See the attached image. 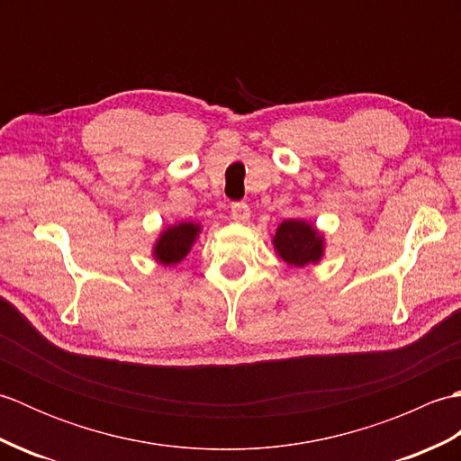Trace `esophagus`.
Wrapping results in <instances>:
<instances>
[{"label": "esophagus", "mask_w": 461, "mask_h": 461, "mask_svg": "<svg viewBox=\"0 0 461 461\" xmlns=\"http://www.w3.org/2000/svg\"><path fill=\"white\" fill-rule=\"evenodd\" d=\"M230 215H231V220H236V221H248L249 215H251V210H249L248 203L238 202V203L231 205Z\"/></svg>", "instance_id": "1"}]
</instances>
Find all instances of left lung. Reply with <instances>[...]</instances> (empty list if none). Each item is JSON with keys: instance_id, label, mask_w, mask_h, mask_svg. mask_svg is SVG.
Instances as JSON below:
<instances>
[{"instance_id": "left-lung-1", "label": "left lung", "mask_w": 461, "mask_h": 461, "mask_svg": "<svg viewBox=\"0 0 461 461\" xmlns=\"http://www.w3.org/2000/svg\"><path fill=\"white\" fill-rule=\"evenodd\" d=\"M273 249L291 267H309L325 258V233L307 220H283L271 238Z\"/></svg>"}]
</instances>
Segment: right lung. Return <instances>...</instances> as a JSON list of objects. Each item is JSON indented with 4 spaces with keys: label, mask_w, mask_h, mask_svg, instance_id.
I'll return each mask as SVG.
<instances>
[{
    "label": "right lung",
    "mask_w": 461,
    "mask_h": 461,
    "mask_svg": "<svg viewBox=\"0 0 461 461\" xmlns=\"http://www.w3.org/2000/svg\"><path fill=\"white\" fill-rule=\"evenodd\" d=\"M202 233V223L195 221H178L170 223L160 230L158 238L154 240L152 258L164 267H174L188 256L194 243L198 241Z\"/></svg>",
    "instance_id": "obj_1"
}]
</instances>
